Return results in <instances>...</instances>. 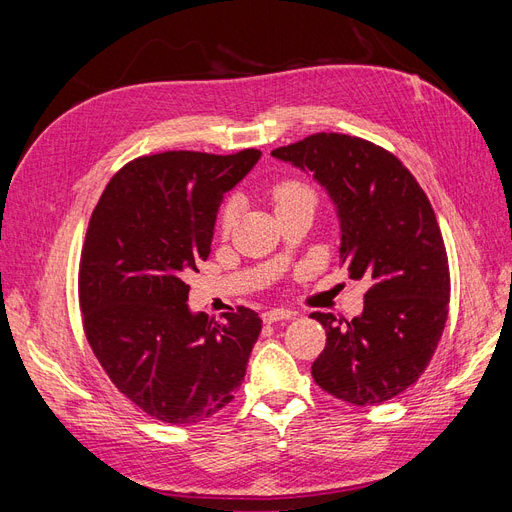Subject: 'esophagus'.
Returning <instances> with one entry per match:
<instances>
[{
  "instance_id": "1",
  "label": "esophagus",
  "mask_w": 512,
  "mask_h": 512,
  "mask_svg": "<svg viewBox=\"0 0 512 512\" xmlns=\"http://www.w3.org/2000/svg\"><path fill=\"white\" fill-rule=\"evenodd\" d=\"M294 316L292 309H269V312L262 314V320L265 322H277V320H290Z\"/></svg>"
}]
</instances>
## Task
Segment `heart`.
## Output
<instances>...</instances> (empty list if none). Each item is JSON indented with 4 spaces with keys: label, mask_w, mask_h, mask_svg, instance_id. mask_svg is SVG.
I'll return each instance as SVG.
<instances>
[{
    "label": "heart",
    "mask_w": 512,
    "mask_h": 512,
    "mask_svg": "<svg viewBox=\"0 0 512 512\" xmlns=\"http://www.w3.org/2000/svg\"><path fill=\"white\" fill-rule=\"evenodd\" d=\"M312 196V190L307 188V185L299 183V181H280L273 188V200H275V207H284L288 203H294V200L299 198H307ZM237 213H239V205L237 200H228L224 211H222V228L224 230H230L232 226H235V220H237Z\"/></svg>",
    "instance_id": "b5f03b06"
}]
</instances>
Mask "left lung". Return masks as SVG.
I'll list each match as a JSON object with an SVG mask.
<instances>
[{"mask_svg": "<svg viewBox=\"0 0 512 512\" xmlns=\"http://www.w3.org/2000/svg\"><path fill=\"white\" fill-rule=\"evenodd\" d=\"M327 190L352 280H367L363 314L337 320L314 312L327 346L312 365L320 389L354 406L404 393L444 331L451 275L429 198L393 153L363 138L320 132L271 151Z\"/></svg>", "mask_w": 512, "mask_h": 512, "instance_id": "obj_1", "label": "left lung"}]
</instances>
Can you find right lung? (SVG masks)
Masks as SVG:
<instances>
[{
  "instance_id": "right-lung-1",
  "label": "right lung",
  "mask_w": 512,
  "mask_h": 512,
  "mask_svg": "<svg viewBox=\"0 0 512 512\" xmlns=\"http://www.w3.org/2000/svg\"><path fill=\"white\" fill-rule=\"evenodd\" d=\"M262 153L164 151L123 166L91 213L79 299L87 342L134 406L192 425L228 406L262 329L254 309L224 322L188 305L185 273L211 254L224 194Z\"/></svg>"
}]
</instances>
